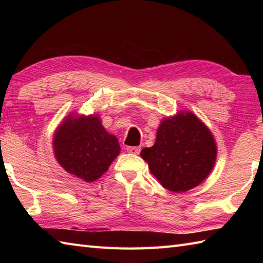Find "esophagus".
<instances>
[{"label": "esophagus", "instance_id": "esophagus-1", "mask_svg": "<svg viewBox=\"0 0 263 263\" xmlns=\"http://www.w3.org/2000/svg\"><path fill=\"white\" fill-rule=\"evenodd\" d=\"M140 150H141L140 147H127L126 148V152L130 154H133V155H138L139 153H140Z\"/></svg>", "mask_w": 263, "mask_h": 263}]
</instances>
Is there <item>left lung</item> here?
I'll return each instance as SVG.
<instances>
[{
  "label": "left lung",
  "mask_w": 263,
  "mask_h": 263,
  "mask_svg": "<svg viewBox=\"0 0 263 263\" xmlns=\"http://www.w3.org/2000/svg\"><path fill=\"white\" fill-rule=\"evenodd\" d=\"M140 156L161 185L183 193L209 176L216 163L217 143L197 115L180 110L160 121L154 146L142 149Z\"/></svg>",
  "instance_id": "obj_1"
}]
</instances>
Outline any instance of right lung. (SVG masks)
I'll return each mask as SVG.
<instances>
[{
    "instance_id": "obj_1",
    "label": "right lung",
    "mask_w": 263,
    "mask_h": 263,
    "mask_svg": "<svg viewBox=\"0 0 263 263\" xmlns=\"http://www.w3.org/2000/svg\"><path fill=\"white\" fill-rule=\"evenodd\" d=\"M53 152L64 171L90 183L107 172L121 147L117 138L106 131L100 116L72 111L54 132Z\"/></svg>"
}]
</instances>
